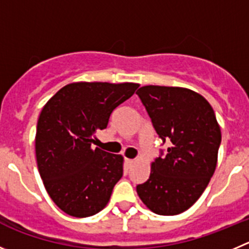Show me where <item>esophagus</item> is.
Instances as JSON below:
<instances>
[{"instance_id": "esophagus-1", "label": "esophagus", "mask_w": 249, "mask_h": 249, "mask_svg": "<svg viewBox=\"0 0 249 249\" xmlns=\"http://www.w3.org/2000/svg\"><path fill=\"white\" fill-rule=\"evenodd\" d=\"M126 164L127 166H132V165L134 164V160H132V159H126Z\"/></svg>"}]
</instances>
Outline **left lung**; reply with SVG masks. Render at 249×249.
<instances>
[{
  "label": "left lung",
  "instance_id": "8db88e82",
  "mask_svg": "<svg viewBox=\"0 0 249 249\" xmlns=\"http://www.w3.org/2000/svg\"><path fill=\"white\" fill-rule=\"evenodd\" d=\"M137 94L162 143H170L137 193L155 214H181L199 199L214 175L221 143L216 116L207 99L186 88L145 85Z\"/></svg>",
  "mask_w": 249,
  "mask_h": 249
}]
</instances>
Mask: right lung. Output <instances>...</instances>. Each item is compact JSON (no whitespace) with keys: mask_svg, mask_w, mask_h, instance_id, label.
<instances>
[{"mask_svg":"<svg viewBox=\"0 0 249 249\" xmlns=\"http://www.w3.org/2000/svg\"><path fill=\"white\" fill-rule=\"evenodd\" d=\"M136 83L78 82L63 87L42 107L35 153L50 198L66 214L88 217L103 210L123 175V156L93 149L95 133L107 127Z\"/></svg>","mask_w":249,"mask_h":249,"instance_id":"right-lung-1","label":"right lung"}]
</instances>
